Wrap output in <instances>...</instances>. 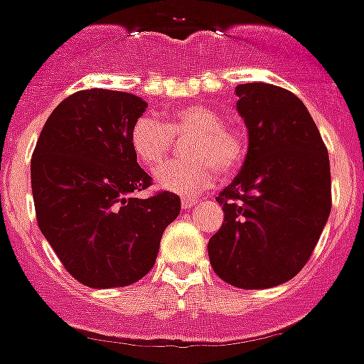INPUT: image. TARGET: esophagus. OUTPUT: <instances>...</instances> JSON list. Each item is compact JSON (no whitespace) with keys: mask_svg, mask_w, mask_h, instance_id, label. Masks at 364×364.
I'll use <instances>...</instances> for the list:
<instances>
[{"mask_svg":"<svg viewBox=\"0 0 364 364\" xmlns=\"http://www.w3.org/2000/svg\"><path fill=\"white\" fill-rule=\"evenodd\" d=\"M196 203H198V200H194V198H183V200H181L183 209L192 208V205H196Z\"/></svg>","mask_w":364,"mask_h":364,"instance_id":"obj_1","label":"esophagus"}]
</instances>
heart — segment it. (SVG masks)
I'll return each instance as SVG.
<instances>
[{
    "mask_svg": "<svg viewBox=\"0 0 364 364\" xmlns=\"http://www.w3.org/2000/svg\"><path fill=\"white\" fill-rule=\"evenodd\" d=\"M188 159L168 164L156 173V183L176 194H196L218 179L232 177L243 168L249 140L241 129L226 125L218 112L205 105L183 106L162 123L155 115H141L129 132L131 149L141 166L156 172L166 162L177 141L187 140Z\"/></svg>",
    "mask_w": 364,
    "mask_h": 364,
    "instance_id": "1",
    "label": "heart"
}]
</instances>
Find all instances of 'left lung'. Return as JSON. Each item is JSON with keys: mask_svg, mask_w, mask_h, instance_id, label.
<instances>
[{"mask_svg": "<svg viewBox=\"0 0 364 364\" xmlns=\"http://www.w3.org/2000/svg\"><path fill=\"white\" fill-rule=\"evenodd\" d=\"M235 95L249 155L217 196L224 223L209 239V262L235 288H273L305 267L329 218V153L291 91L250 82Z\"/></svg>", "mask_w": 364, "mask_h": 364, "instance_id": "obj_1", "label": "left lung"}]
</instances>
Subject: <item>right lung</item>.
<instances>
[{"mask_svg": "<svg viewBox=\"0 0 364 364\" xmlns=\"http://www.w3.org/2000/svg\"><path fill=\"white\" fill-rule=\"evenodd\" d=\"M147 105L93 87L61 100L31 156L35 215L63 267L90 288L134 284L155 265L161 237L181 211L177 194L149 198L129 132Z\"/></svg>", "mask_w": 364, "mask_h": 364, "instance_id": "add662e5", "label": "right lung"}]
</instances>
